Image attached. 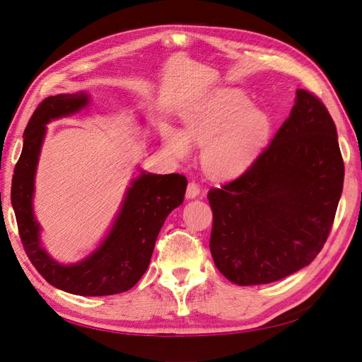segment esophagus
<instances>
[{"label": "esophagus", "instance_id": "esophagus-1", "mask_svg": "<svg viewBox=\"0 0 362 362\" xmlns=\"http://www.w3.org/2000/svg\"><path fill=\"white\" fill-rule=\"evenodd\" d=\"M201 193V187L196 182H189L187 185V192H185V196H187V199H193L196 198Z\"/></svg>", "mask_w": 362, "mask_h": 362}]
</instances>
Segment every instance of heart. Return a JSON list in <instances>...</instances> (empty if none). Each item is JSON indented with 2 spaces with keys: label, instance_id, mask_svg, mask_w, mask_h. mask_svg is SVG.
Masks as SVG:
<instances>
[{
  "label": "heart",
  "instance_id": "obj_1",
  "mask_svg": "<svg viewBox=\"0 0 362 362\" xmlns=\"http://www.w3.org/2000/svg\"><path fill=\"white\" fill-rule=\"evenodd\" d=\"M184 133L168 131L166 146L182 158L190 144L204 146L202 166L216 178H231L254 161L270 134L269 116L252 107L246 96L216 90L190 105L181 115Z\"/></svg>",
  "mask_w": 362,
  "mask_h": 362
}]
</instances>
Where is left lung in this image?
Instances as JSON below:
<instances>
[{
    "instance_id": "obj_1",
    "label": "left lung",
    "mask_w": 362,
    "mask_h": 362,
    "mask_svg": "<svg viewBox=\"0 0 362 362\" xmlns=\"http://www.w3.org/2000/svg\"><path fill=\"white\" fill-rule=\"evenodd\" d=\"M343 181L334 120L319 98L298 89L270 145L240 177L208 192L218 272L258 286L308 266L331 233Z\"/></svg>"
}]
</instances>
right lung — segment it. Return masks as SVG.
Instances as JSON below:
<instances>
[{"instance_id": "add662e5", "label": "right lung", "mask_w": 362, "mask_h": 362, "mask_svg": "<svg viewBox=\"0 0 362 362\" xmlns=\"http://www.w3.org/2000/svg\"><path fill=\"white\" fill-rule=\"evenodd\" d=\"M86 92L62 93L43 100L24 131V148L12 180V205L19 237L31 264L56 288L78 296H108L133 288L144 276L160 229L169 213L182 204L187 178L180 173L141 172L131 182L116 222L101 246L78 264L63 266L40 246L39 223L33 214L35 173L47 124L81 110Z\"/></svg>"}]
</instances>
